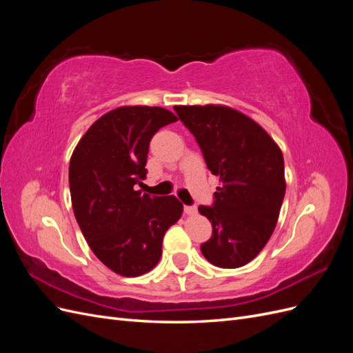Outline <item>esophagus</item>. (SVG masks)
<instances>
[{
    "mask_svg": "<svg viewBox=\"0 0 353 353\" xmlns=\"http://www.w3.org/2000/svg\"><path fill=\"white\" fill-rule=\"evenodd\" d=\"M184 212L187 213V215H196V213H197V208H196V206H185V208H184Z\"/></svg>",
    "mask_w": 353,
    "mask_h": 353,
    "instance_id": "obj_1",
    "label": "esophagus"
}]
</instances>
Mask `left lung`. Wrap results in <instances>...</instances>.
Here are the masks:
<instances>
[{
	"instance_id": "8db88e82",
	"label": "left lung",
	"mask_w": 353,
	"mask_h": 353,
	"mask_svg": "<svg viewBox=\"0 0 353 353\" xmlns=\"http://www.w3.org/2000/svg\"><path fill=\"white\" fill-rule=\"evenodd\" d=\"M174 109L221 183L213 206L199 208L213 228L201 253L219 268H240L261 253L279 221L285 194L281 148L252 117L228 105Z\"/></svg>"
}]
</instances>
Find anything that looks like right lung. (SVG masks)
Segmentation results:
<instances>
[{
    "label": "right lung",
    "mask_w": 353,
    "mask_h": 353,
    "mask_svg": "<svg viewBox=\"0 0 353 353\" xmlns=\"http://www.w3.org/2000/svg\"><path fill=\"white\" fill-rule=\"evenodd\" d=\"M178 117L163 108L121 105L103 114L74 147L69 165L72 208L94 254L113 272L138 276L162 256L168 228L183 215L175 196L143 194L148 144Z\"/></svg>",
    "instance_id": "obj_1"
}]
</instances>
